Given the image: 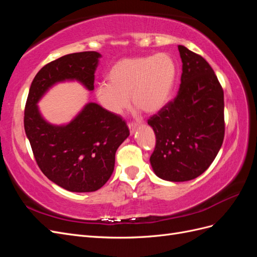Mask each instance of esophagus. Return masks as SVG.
Wrapping results in <instances>:
<instances>
[{
    "label": "esophagus",
    "instance_id": "obj_1",
    "mask_svg": "<svg viewBox=\"0 0 257 257\" xmlns=\"http://www.w3.org/2000/svg\"><path fill=\"white\" fill-rule=\"evenodd\" d=\"M127 126L130 128L131 134H133L134 132H135V130H136V127H137V123L136 122H128L127 123Z\"/></svg>",
    "mask_w": 257,
    "mask_h": 257
}]
</instances>
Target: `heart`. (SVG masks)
Wrapping results in <instances>:
<instances>
[{"mask_svg": "<svg viewBox=\"0 0 257 257\" xmlns=\"http://www.w3.org/2000/svg\"><path fill=\"white\" fill-rule=\"evenodd\" d=\"M177 75L176 64L167 53L127 58L116 62L108 73V82H100L96 98L106 110L120 114L134 105L148 113L164 107L172 94Z\"/></svg>", "mask_w": 257, "mask_h": 257, "instance_id": "1", "label": "heart"}]
</instances>
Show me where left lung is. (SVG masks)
<instances>
[{
	"label": "left lung",
	"instance_id": "8db88e82",
	"mask_svg": "<svg viewBox=\"0 0 257 257\" xmlns=\"http://www.w3.org/2000/svg\"><path fill=\"white\" fill-rule=\"evenodd\" d=\"M182 60L177 96L148 120L157 144L150 157L161 179L183 182L211 165L225 134L224 92L212 67L199 54L178 46Z\"/></svg>",
	"mask_w": 257,
	"mask_h": 257
}]
</instances>
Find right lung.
Instances as JSON below:
<instances>
[{"label":"right lung","instance_id":"add662e5","mask_svg":"<svg viewBox=\"0 0 257 257\" xmlns=\"http://www.w3.org/2000/svg\"><path fill=\"white\" fill-rule=\"evenodd\" d=\"M99 57L95 51L76 52L46 64L31 83L26 103L25 130L38 167L71 192H94L109 180L128 127L120 115L95 103H89L67 125H51L36 104L52 84L66 79L78 80L92 91Z\"/></svg>","mask_w":257,"mask_h":257}]
</instances>
